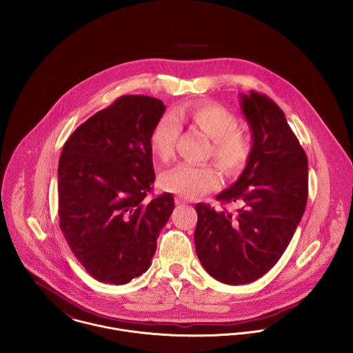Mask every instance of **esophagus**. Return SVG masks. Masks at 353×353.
Returning a JSON list of instances; mask_svg holds the SVG:
<instances>
[{
    "label": "esophagus",
    "instance_id": "1",
    "mask_svg": "<svg viewBox=\"0 0 353 353\" xmlns=\"http://www.w3.org/2000/svg\"><path fill=\"white\" fill-rule=\"evenodd\" d=\"M175 202H176L178 205H185V203H188V201H186L185 199H182V197H176Z\"/></svg>",
    "mask_w": 353,
    "mask_h": 353
}]
</instances>
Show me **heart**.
<instances>
[{
  "label": "heart",
  "mask_w": 353,
  "mask_h": 353,
  "mask_svg": "<svg viewBox=\"0 0 353 353\" xmlns=\"http://www.w3.org/2000/svg\"><path fill=\"white\" fill-rule=\"evenodd\" d=\"M201 130L212 140L210 156L227 176L238 175L250 157V140L238 130V118L219 104H194L181 107L174 114H164L154 125L151 133V150L160 160L174 156L175 144L181 133V123ZM219 172L212 165H194L182 163L165 171L160 178L164 190L182 199L193 200L217 189Z\"/></svg>",
  "instance_id": "heart-1"
}]
</instances>
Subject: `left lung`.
Instances as JSON below:
<instances>
[{
  "mask_svg": "<svg viewBox=\"0 0 353 353\" xmlns=\"http://www.w3.org/2000/svg\"><path fill=\"white\" fill-rule=\"evenodd\" d=\"M252 130V151L238 181L217 194L236 212L197 203L196 252L216 280L241 285L268 273L288 248L302 220L308 192V164L281 108L268 97L241 94Z\"/></svg>",
  "mask_w": 353,
  "mask_h": 353,
  "instance_id": "left-lung-1",
  "label": "left lung"
}]
</instances>
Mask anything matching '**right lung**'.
I'll use <instances>...</instances> for the list:
<instances>
[{
    "mask_svg": "<svg viewBox=\"0 0 353 353\" xmlns=\"http://www.w3.org/2000/svg\"><path fill=\"white\" fill-rule=\"evenodd\" d=\"M163 101L126 95L80 125L58 164V216L79 262L98 281L122 285L145 273L174 197L150 199V140Z\"/></svg>",
    "mask_w": 353,
    "mask_h": 353,
    "instance_id": "add662e5",
    "label": "right lung"
}]
</instances>
